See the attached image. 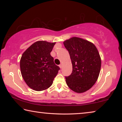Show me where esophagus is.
<instances>
[{"label":"esophagus","mask_w":122,"mask_h":122,"mask_svg":"<svg viewBox=\"0 0 122 122\" xmlns=\"http://www.w3.org/2000/svg\"><path fill=\"white\" fill-rule=\"evenodd\" d=\"M62 66H63V64H62V63H61V64H60V65H59V67H60V68H62Z\"/></svg>","instance_id":"obj_1"}]
</instances>
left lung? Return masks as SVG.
<instances>
[{
  "label": "left lung",
  "instance_id": "left-lung-1",
  "mask_svg": "<svg viewBox=\"0 0 122 122\" xmlns=\"http://www.w3.org/2000/svg\"><path fill=\"white\" fill-rule=\"evenodd\" d=\"M71 57L73 71L66 76L68 87L77 93H82L92 87L98 79L101 59L94 44L83 39L73 37L63 42Z\"/></svg>",
  "mask_w": 122,
  "mask_h": 122
}]
</instances>
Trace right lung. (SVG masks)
<instances>
[{
	"mask_svg": "<svg viewBox=\"0 0 122 122\" xmlns=\"http://www.w3.org/2000/svg\"><path fill=\"white\" fill-rule=\"evenodd\" d=\"M56 42L38 41L22 54L20 61L21 75L29 87L42 91L50 87L60 68L54 62L51 52Z\"/></svg>",
	"mask_w": 122,
	"mask_h": 122,
	"instance_id": "1",
	"label": "right lung"
}]
</instances>
